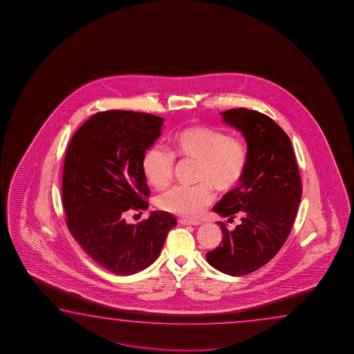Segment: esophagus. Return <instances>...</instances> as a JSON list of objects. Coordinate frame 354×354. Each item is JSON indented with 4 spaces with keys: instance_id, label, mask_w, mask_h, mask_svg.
Returning <instances> with one entry per match:
<instances>
[{
    "instance_id": "1",
    "label": "esophagus",
    "mask_w": 354,
    "mask_h": 354,
    "mask_svg": "<svg viewBox=\"0 0 354 354\" xmlns=\"http://www.w3.org/2000/svg\"><path fill=\"white\" fill-rule=\"evenodd\" d=\"M178 222H180V224H182V225H201V224H202L201 222H196V221H187V219H180Z\"/></svg>"
}]
</instances>
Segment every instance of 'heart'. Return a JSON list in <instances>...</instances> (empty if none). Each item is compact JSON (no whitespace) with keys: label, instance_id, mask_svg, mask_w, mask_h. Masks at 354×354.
Here are the masks:
<instances>
[{"label":"heart","instance_id":"b5f03b06","mask_svg":"<svg viewBox=\"0 0 354 354\" xmlns=\"http://www.w3.org/2000/svg\"><path fill=\"white\" fill-rule=\"evenodd\" d=\"M172 153L152 146L142 157V171L149 183L156 188L167 187L174 178V157L196 162L197 186L174 187L157 198L163 212L187 219H196L213 202L216 192L233 191L244 177L249 150L244 140L228 136L208 126L196 125L176 132Z\"/></svg>","mask_w":354,"mask_h":354}]
</instances>
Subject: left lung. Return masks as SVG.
<instances>
[{"label":"left lung","instance_id":"1","mask_svg":"<svg viewBox=\"0 0 354 354\" xmlns=\"http://www.w3.org/2000/svg\"><path fill=\"white\" fill-rule=\"evenodd\" d=\"M222 115L244 135L249 162L239 186L213 208L229 222L239 216L241 224L229 232L218 223L222 243L205 258L224 274L241 276L268 264L281 249L294 225L302 186L291 141L275 121L245 108Z\"/></svg>","mask_w":354,"mask_h":354}]
</instances>
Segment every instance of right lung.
Instances as JSON below:
<instances>
[{
    "label": "right lung",
    "instance_id": "right-lung-1",
    "mask_svg": "<svg viewBox=\"0 0 354 354\" xmlns=\"http://www.w3.org/2000/svg\"><path fill=\"white\" fill-rule=\"evenodd\" d=\"M163 119L126 110L96 113L66 149L62 199L66 227L90 258L118 275H132L160 255L177 225L166 212L127 224L129 210H145L150 196L142 157L161 135Z\"/></svg>",
    "mask_w": 354,
    "mask_h": 354
}]
</instances>
